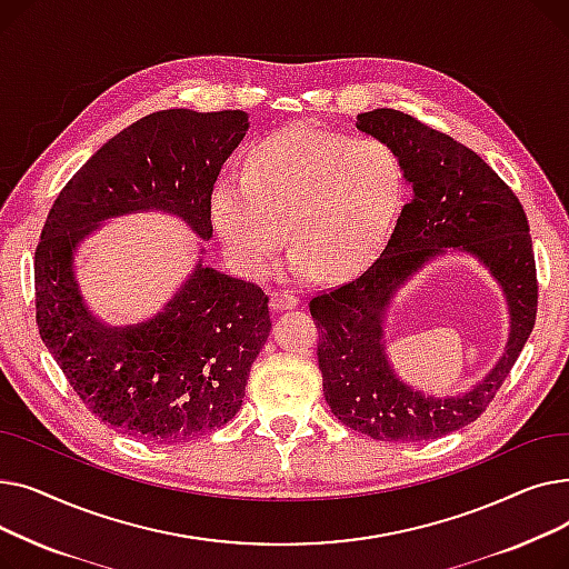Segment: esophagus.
<instances>
[{
  "label": "esophagus",
  "instance_id": "esophagus-1",
  "mask_svg": "<svg viewBox=\"0 0 569 569\" xmlns=\"http://www.w3.org/2000/svg\"><path fill=\"white\" fill-rule=\"evenodd\" d=\"M297 305H300V300L292 292H286V290H274L269 292V307H272L274 311H286V309H295Z\"/></svg>",
  "mask_w": 569,
  "mask_h": 569
}]
</instances>
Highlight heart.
Masks as SVG:
<instances>
[{
  "instance_id": "heart-1",
  "label": "heart",
  "mask_w": 569,
  "mask_h": 569,
  "mask_svg": "<svg viewBox=\"0 0 569 569\" xmlns=\"http://www.w3.org/2000/svg\"><path fill=\"white\" fill-rule=\"evenodd\" d=\"M406 172L385 140L295 124L256 142L244 177L223 174L209 214L237 274L256 279L288 239V269L311 279L362 272L385 247Z\"/></svg>"
}]
</instances>
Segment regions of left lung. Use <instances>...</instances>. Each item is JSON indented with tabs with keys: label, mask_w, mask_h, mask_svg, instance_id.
Here are the masks:
<instances>
[{
	"label": "left lung",
	"mask_w": 569,
	"mask_h": 569,
	"mask_svg": "<svg viewBox=\"0 0 569 569\" xmlns=\"http://www.w3.org/2000/svg\"><path fill=\"white\" fill-rule=\"evenodd\" d=\"M357 129L399 154L410 184L385 251L355 281L313 297L325 401L339 420L376 440L420 442L452 433L493 401L526 346L537 313L528 219L519 198L472 149L392 108L357 114ZM447 250L472 254L501 286L511 337L497 367L468 393L433 398L393 371L383 318L398 288Z\"/></svg>",
	"instance_id": "1"
}]
</instances>
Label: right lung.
<instances>
[{
  "instance_id": "add662e5",
  "label": "right lung",
  "mask_w": 569,
  "mask_h": 569,
  "mask_svg": "<svg viewBox=\"0 0 569 569\" xmlns=\"http://www.w3.org/2000/svg\"><path fill=\"white\" fill-rule=\"evenodd\" d=\"M251 122L242 110L152 112L110 138L57 196L34 256L39 335L73 392L133 438L184 442L228 425L269 337L267 295L202 262L149 320L108 325L84 305L76 251L103 221L166 212L212 237L209 198Z\"/></svg>"
}]
</instances>
